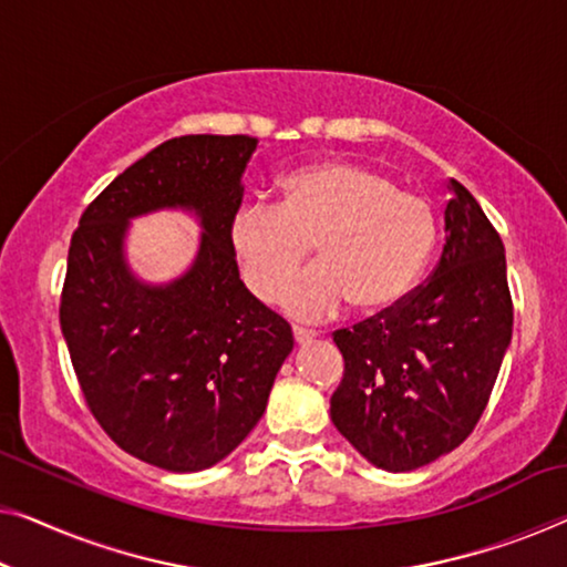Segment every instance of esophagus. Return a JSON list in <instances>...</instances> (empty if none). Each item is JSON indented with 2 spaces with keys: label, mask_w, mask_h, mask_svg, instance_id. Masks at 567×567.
Returning <instances> with one entry per match:
<instances>
[{
  "label": "esophagus",
  "mask_w": 567,
  "mask_h": 567,
  "mask_svg": "<svg viewBox=\"0 0 567 567\" xmlns=\"http://www.w3.org/2000/svg\"><path fill=\"white\" fill-rule=\"evenodd\" d=\"M292 336H295V341H298V343H310L312 338H316L318 333H316V331H310V328L292 326Z\"/></svg>",
  "instance_id": "34e87169"
}]
</instances>
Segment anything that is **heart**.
<instances>
[{
    "mask_svg": "<svg viewBox=\"0 0 567 567\" xmlns=\"http://www.w3.org/2000/svg\"><path fill=\"white\" fill-rule=\"evenodd\" d=\"M308 240L321 261L285 286L287 312L318 320L349 300L359 312H382L417 282L435 244V214L386 175L328 159L287 175L280 206L249 200L229 221L231 255L259 300L275 298Z\"/></svg>",
    "mask_w": 567,
    "mask_h": 567,
    "instance_id": "b5f03b06",
    "label": "heart"
}]
</instances>
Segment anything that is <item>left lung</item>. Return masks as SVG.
<instances>
[{
	"label": "left lung",
	"instance_id": "obj_1",
	"mask_svg": "<svg viewBox=\"0 0 567 567\" xmlns=\"http://www.w3.org/2000/svg\"><path fill=\"white\" fill-rule=\"evenodd\" d=\"M445 190V247L430 280L333 333L343 353L333 425L369 463L394 473L466 441L512 341L502 236L458 181Z\"/></svg>",
	"mask_w": 567,
	"mask_h": 567
}]
</instances>
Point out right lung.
<instances>
[{"label":"right lung","mask_w":567,"mask_h":567,"mask_svg":"<svg viewBox=\"0 0 567 567\" xmlns=\"http://www.w3.org/2000/svg\"><path fill=\"white\" fill-rule=\"evenodd\" d=\"M257 140L185 134L116 175L83 210L68 249L61 328L81 392L104 433L150 466L193 473L224 461L265 415L292 351L287 320L239 280L229 221ZM196 213L194 265L147 286L125 265L132 217Z\"/></svg>","instance_id":"1"}]
</instances>
